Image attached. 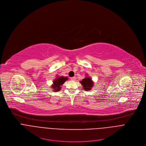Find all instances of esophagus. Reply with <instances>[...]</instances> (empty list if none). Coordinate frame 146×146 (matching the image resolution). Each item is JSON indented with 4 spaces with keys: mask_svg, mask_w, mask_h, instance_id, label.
<instances>
[{
    "mask_svg": "<svg viewBox=\"0 0 146 146\" xmlns=\"http://www.w3.org/2000/svg\"><path fill=\"white\" fill-rule=\"evenodd\" d=\"M76 77L75 76H74V77H72V78H71V79L72 80H76Z\"/></svg>",
    "mask_w": 146,
    "mask_h": 146,
    "instance_id": "obj_1",
    "label": "esophagus"
}]
</instances>
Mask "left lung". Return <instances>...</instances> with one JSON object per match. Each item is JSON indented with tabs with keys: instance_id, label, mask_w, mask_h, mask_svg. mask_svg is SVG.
<instances>
[{
	"instance_id": "obj_1",
	"label": "left lung",
	"mask_w": 146,
	"mask_h": 146,
	"mask_svg": "<svg viewBox=\"0 0 146 146\" xmlns=\"http://www.w3.org/2000/svg\"><path fill=\"white\" fill-rule=\"evenodd\" d=\"M80 83L83 86V89L85 90L89 91L93 87V82L90 77H86L80 81Z\"/></svg>"
}]
</instances>
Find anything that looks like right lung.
Returning <instances> with one entry per match:
<instances>
[{
	"label": "right lung",
	"mask_w": 146,
	"mask_h": 146,
	"mask_svg": "<svg viewBox=\"0 0 146 146\" xmlns=\"http://www.w3.org/2000/svg\"><path fill=\"white\" fill-rule=\"evenodd\" d=\"M68 79V78L64 77V76H60L57 77L56 79H54L53 82V84L52 86V88L54 92H59L60 90L61 87L60 86Z\"/></svg>",
	"instance_id": "right-lung-1"
}]
</instances>
